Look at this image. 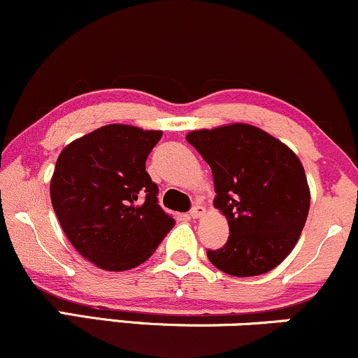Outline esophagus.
<instances>
[{
  "label": "esophagus",
  "mask_w": 358,
  "mask_h": 358,
  "mask_svg": "<svg viewBox=\"0 0 358 358\" xmlns=\"http://www.w3.org/2000/svg\"><path fill=\"white\" fill-rule=\"evenodd\" d=\"M204 211H206V209L203 208V206H201V204H196V206H192L191 211H189V216H191L192 220H196V217H201V216H203Z\"/></svg>",
  "instance_id": "34e87169"
}]
</instances>
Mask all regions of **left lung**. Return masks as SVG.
Masks as SVG:
<instances>
[{
    "instance_id": "8db88e82",
    "label": "left lung",
    "mask_w": 358,
    "mask_h": 358,
    "mask_svg": "<svg viewBox=\"0 0 358 358\" xmlns=\"http://www.w3.org/2000/svg\"><path fill=\"white\" fill-rule=\"evenodd\" d=\"M186 138L211 167L214 206L229 224L228 243L208 250L209 262L233 276L271 271L295 248L308 216L310 189L300 159L248 124L194 130Z\"/></svg>"
}]
</instances>
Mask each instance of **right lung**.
<instances>
[{
	"label": "right lung",
	"mask_w": 358,
	"mask_h": 358,
	"mask_svg": "<svg viewBox=\"0 0 358 358\" xmlns=\"http://www.w3.org/2000/svg\"><path fill=\"white\" fill-rule=\"evenodd\" d=\"M159 130L105 125L58 155L50 197L75 250L102 270L144 263L176 224L145 171Z\"/></svg>",
	"instance_id": "add662e5"
}]
</instances>
